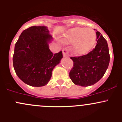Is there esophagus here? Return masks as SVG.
<instances>
[{
  "label": "esophagus",
  "instance_id": "1",
  "mask_svg": "<svg viewBox=\"0 0 122 122\" xmlns=\"http://www.w3.org/2000/svg\"><path fill=\"white\" fill-rule=\"evenodd\" d=\"M69 50L67 48H64L62 49V52H63V56L64 57H68L69 56Z\"/></svg>",
  "mask_w": 122,
  "mask_h": 122
}]
</instances>
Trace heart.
<instances>
[{"label": "heart", "instance_id": "1", "mask_svg": "<svg viewBox=\"0 0 122 122\" xmlns=\"http://www.w3.org/2000/svg\"><path fill=\"white\" fill-rule=\"evenodd\" d=\"M66 39L75 43L74 50L77 54L87 52L94 44L96 38V32L91 28H77L71 29L66 34Z\"/></svg>", "mask_w": 122, "mask_h": 122}]
</instances>
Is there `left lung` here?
I'll return each mask as SVG.
<instances>
[{"mask_svg": "<svg viewBox=\"0 0 122 122\" xmlns=\"http://www.w3.org/2000/svg\"><path fill=\"white\" fill-rule=\"evenodd\" d=\"M96 45L86 55L71 56L73 67L70 78L75 84L87 87L98 82L105 74L110 62L107 42L99 32H96Z\"/></svg>", "mask_w": 122, "mask_h": 122, "instance_id": "8db88e82", "label": "left lung"}]
</instances>
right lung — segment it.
<instances>
[{
  "mask_svg": "<svg viewBox=\"0 0 122 122\" xmlns=\"http://www.w3.org/2000/svg\"><path fill=\"white\" fill-rule=\"evenodd\" d=\"M52 39L45 26H30L21 33L15 46L13 64L16 74L26 84L46 85L52 71L62 58V51L53 54L49 48Z\"/></svg>",
  "mask_w": 122,
  "mask_h": 122,
  "instance_id": "obj_1",
  "label": "right lung"
}]
</instances>
